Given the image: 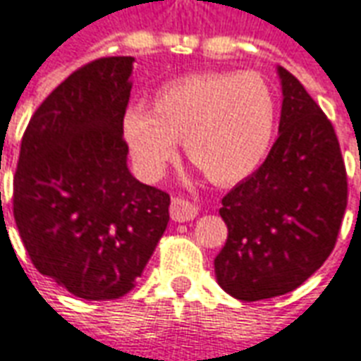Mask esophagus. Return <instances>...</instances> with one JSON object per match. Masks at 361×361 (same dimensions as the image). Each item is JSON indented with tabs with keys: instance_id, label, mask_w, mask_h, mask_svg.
<instances>
[{
	"instance_id": "1",
	"label": "esophagus",
	"mask_w": 361,
	"mask_h": 361,
	"mask_svg": "<svg viewBox=\"0 0 361 361\" xmlns=\"http://www.w3.org/2000/svg\"><path fill=\"white\" fill-rule=\"evenodd\" d=\"M170 216L176 222H188V220L197 216V207L185 199H181V197H173L172 203H170Z\"/></svg>"
}]
</instances>
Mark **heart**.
Instances as JSON below:
<instances>
[{"instance_id": "1", "label": "heart", "mask_w": 361, "mask_h": 361, "mask_svg": "<svg viewBox=\"0 0 361 361\" xmlns=\"http://www.w3.org/2000/svg\"><path fill=\"white\" fill-rule=\"evenodd\" d=\"M121 129L137 172L158 180L183 141L189 162L214 183L257 170L276 129V98L259 73H191L166 82L150 111L129 108Z\"/></svg>"}]
</instances>
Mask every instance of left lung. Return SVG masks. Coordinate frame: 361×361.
<instances>
[{
    "label": "left lung",
    "mask_w": 361,
    "mask_h": 361,
    "mask_svg": "<svg viewBox=\"0 0 361 361\" xmlns=\"http://www.w3.org/2000/svg\"><path fill=\"white\" fill-rule=\"evenodd\" d=\"M279 139L257 172L224 199L228 240L216 280L242 302L292 292L334 250L348 203V180L331 119L294 75L279 67Z\"/></svg>",
    "instance_id": "1"
}]
</instances>
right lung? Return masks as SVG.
Wrapping results in <instances>:
<instances>
[{"mask_svg": "<svg viewBox=\"0 0 361 361\" xmlns=\"http://www.w3.org/2000/svg\"><path fill=\"white\" fill-rule=\"evenodd\" d=\"M131 69L129 56L94 59L51 90L25 129L13 178L32 265L82 300L131 292L170 220V195L127 170Z\"/></svg>", "mask_w": 361, "mask_h": 361, "instance_id": "add662e5", "label": "right lung"}]
</instances>
